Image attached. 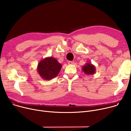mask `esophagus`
I'll list each match as a JSON object with an SVG mask.
<instances>
[{
	"mask_svg": "<svg viewBox=\"0 0 131 131\" xmlns=\"http://www.w3.org/2000/svg\"><path fill=\"white\" fill-rule=\"evenodd\" d=\"M74 62L73 61H68V64L69 65H73V64H74Z\"/></svg>",
	"mask_w": 131,
	"mask_h": 131,
	"instance_id": "1",
	"label": "esophagus"
}]
</instances>
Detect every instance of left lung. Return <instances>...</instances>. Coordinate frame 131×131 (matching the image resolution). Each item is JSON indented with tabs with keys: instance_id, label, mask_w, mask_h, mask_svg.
I'll list each match as a JSON object with an SVG mask.
<instances>
[{
	"instance_id": "1",
	"label": "left lung",
	"mask_w": 131,
	"mask_h": 131,
	"mask_svg": "<svg viewBox=\"0 0 131 131\" xmlns=\"http://www.w3.org/2000/svg\"><path fill=\"white\" fill-rule=\"evenodd\" d=\"M82 70L86 75H92L95 73L96 69L94 65L90 63H86L82 67Z\"/></svg>"
}]
</instances>
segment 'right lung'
<instances>
[{"mask_svg": "<svg viewBox=\"0 0 131 131\" xmlns=\"http://www.w3.org/2000/svg\"><path fill=\"white\" fill-rule=\"evenodd\" d=\"M61 66V64L56 58L48 57L39 62L37 66V71L42 79L50 80L57 76L60 71Z\"/></svg>", "mask_w": 131, "mask_h": 131, "instance_id": "obj_1", "label": "right lung"}]
</instances>
